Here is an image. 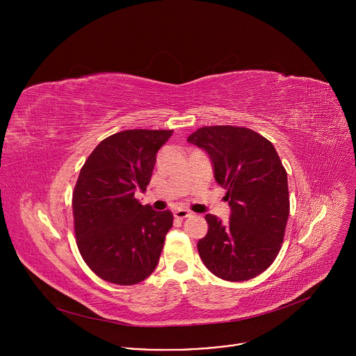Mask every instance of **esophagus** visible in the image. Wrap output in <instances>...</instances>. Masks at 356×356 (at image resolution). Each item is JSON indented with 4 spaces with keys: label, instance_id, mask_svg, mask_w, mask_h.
I'll return each mask as SVG.
<instances>
[{
    "label": "esophagus",
    "instance_id": "obj_1",
    "mask_svg": "<svg viewBox=\"0 0 356 356\" xmlns=\"http://www.w3.org/2000/svg\"><path fill=\"white\" fill-rule=\"evenodd\" d=\"M190 216H191V213H190L188 210H184V209H177V210L175 211V217L179 218V220H184V218H187V217H190Z\"/></svg>",
    "mask_w": 356,
    "mask_h": 356
}]
</instances>
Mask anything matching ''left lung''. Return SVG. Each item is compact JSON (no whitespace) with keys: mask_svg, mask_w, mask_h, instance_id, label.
<instances>
[{"mask_svg":"<svg viewBox=\"0 0 356 356\" xmlns=\"http://www.w3.org/2000/svg\"><path fill=\"white\" fill-rule=\"evenodd\" d=\"M187 142L210 155L231 207L228 224L206 216L209 232L197 243L202 264L222 280L257 277L276 259L290 211L287 173L275 146L234 125L198 128Z\"/></svg>","mask_w":356,"mask_h":356,"instance_id":"obj_1","label":"left lung"}]
</instances>
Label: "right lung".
I'll return each mask as SVG.
<instances>
[{"label": "right lung", "mask_w": 356, "mask_h": 356, "mask_svg": "<svg viewBox=\"0 0 356 356\" xmlns=\"http://www.w3.org/2000/svg\"><path fill=\"white\" fill-rule=\"evenodd\" d=\"M172 129H128L101 140L83 165L73 191L77 248L103 280L131 286L155 270L173 214L135 198L145 191L156 154Z\"/></svg>", "instance_id": "add662e5"}]
</instances>
